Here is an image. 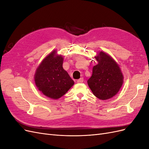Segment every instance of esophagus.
<instances>
[{"label": "esophagus", "mask_w": 149, "mask_h": 149, "mask_svg": "<svg viewBox=\"0 0 149 149\" xmlns=\"http://www.w3.org/2000/svg\"><path fill=\"white\" fill-rule=\"evenodd\" d=\"M83 82V78H79V79L77 80V83H81Z\"/></svg>", "instance_id": "34e87169"}]
</instances>
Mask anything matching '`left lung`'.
Instances as JSON below:
<instances>
[{
	"label": "left lung",
	"instance_id": "8db88e82",
	"mask_svg": "<svg viewBox=\"0 0 149 149\" xmlns=\"http://www.w3.org/2000/svg\"><path fill=\"white\" fill-rule=\"evenodd\" d=\"M97 63L88 84L94 96L101 100L114 96L123 84V74L118 63L109 55L100 52L96 56Z\"/></svg>",
	"mask_w": 149,
	"mask_h": 149
}]
</instances>
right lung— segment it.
<instances>
[{
	"label": "right lung",
	"instance_id": "1",
	"mask_svg": "<svg viewBox=\"0 0 149 149\" xmlns=\"http://www.w3.org/2000/svg\"><path fill=\"white\" fill-rule=\"evenodd\" d=\"M63 58L53 50L44 58L36 70L35 82L46 96L57 100L73 86L74 81L63 68Z\"/></svg>",
	"mask_w": 149,
	"mask_h": 149
}]
</instances>
